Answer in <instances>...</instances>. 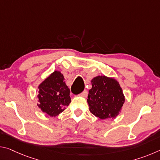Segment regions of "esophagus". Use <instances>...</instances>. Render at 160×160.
<instances>
[{
    "label": "esophagus",
    "instance_id": "1",
    "mask_svg": "<svg viewBox=\"0 0 160 160\" xmlns=\"http://www.w3.org/2000/svg\"><path fill=\"white\" fill-rule=\"evenodd\" d=\"M81 95H82V97H87V95H88V91H87L86 90H84L82 93H81Z\"/></svg>",
    "mask_w": 160,
    "mask_h": 160
}]
</instances>
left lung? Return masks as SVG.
I'll return each instance as SVG.
<instances>
[{"label":"left lung","mask_w":160,"mask_h":160,"mask_svg":"<svg viewBox=\"0 0 160 160\" xmlns=\"http://www.w3.org/2000/svg\"><path fill=\"white\" fill-rule=\"evenodd\" d=\"M91 82L88 97L90 112L101 119L115 118L125 102L118 82L106 76H97Z\"/></svg>","instance_id":"left-lung-1"}]
</instances>
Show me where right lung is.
Returning a JSON list of instances; mask_svg holds the SVG:
<instances>
[{
  "label": "right lung",
  "instance_id": "obj_1",
  "mask_svg": "<svg viewBox=\"0 0 160 160\" xmlns=\"http://www.w3.org/2000/svg\"><path fill=\"white\" fill-rule=\"evenodd\" d=\"M39 104L43 112L50 116H56L64 111V107L71 102L70 90L61 72L54 71L39 86Z\"/></svg>",
  "mask_w": 160,
  "mask_h": 160
}]
</instances>
